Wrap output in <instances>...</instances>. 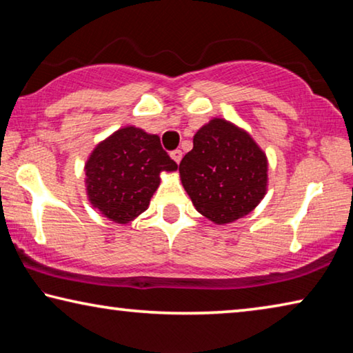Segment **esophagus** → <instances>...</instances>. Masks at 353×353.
I'll return each mask as SVG.
<instances>
[{
	"mask_svg": "<svg viewBox=\"0 0 353 353\" xmlns=\"http://www.w3.org/2000/svg\"><path fill=\"white\" fill-rule=\"evenodd\" d=\"M170 155H171V159L174 160L176 163H179L182 160V151H181V149H174V151L170 152Z\"/></svg>",
	"mask_w": 353,
	"mask_h": 353,
	"instance_id": "1",
	"label": "esophagus"
}]
</instances>
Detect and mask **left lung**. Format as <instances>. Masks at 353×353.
Returning <instances> with one entry per match:
<instances>
[{"instance_id":"obj_1","label":"left lung","mask_w":353,"mask_h":353,"mask_svg":"<svg viewBox=\"0 0 353 353\" xmlns=\"http://www.w3.org/2000/svg\"><path fill=\"white\" fill-rule=\"evenodd\" d=\"M179 172L196 210L216 224L252 212L266 193V155L244 130L219 118L196 132Z\"/></svg>"}]
</instances>
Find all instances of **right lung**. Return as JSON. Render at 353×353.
<instances>
[{
  "instance_id": "right-lung-1",
  "label": "right lung",
  "mask_w": 353,
  "mask_h": 353,
  "mask_svg": "<svg viewBox=\"0 0 353 353\" xmlns=\"http://www.w3.org/2000/svg\"><path fill=\"white\" fill-rule=\"evenodd\" d=\"M174 170L157 135L119 129L94 148L85 165L88 199L104 216L126 224L148 208L160 172Z\"/></svg>"
}]
</instances>
